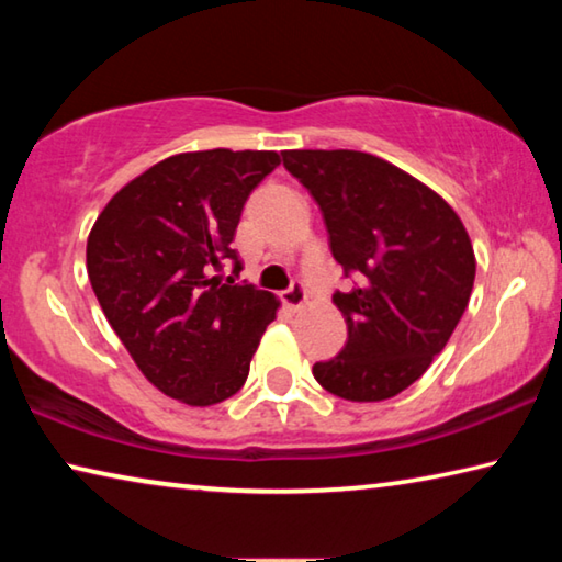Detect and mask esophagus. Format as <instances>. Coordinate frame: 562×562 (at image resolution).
I'll use <instances>...</instances> for the list:
<instances>
[{
	"instance_id": "34e87169",
	"label": "esophagus",
	"mask_w": 562,
	"mask_h": 562,
	"mask_svg": "<svg viewBox=\"0 0 562 562\" xmlns=\"http://www.w3.org/2000/svg\"><path fill=\"white\" fill-rule=\"evenodd\" d=\"M282 302L288 304L290 310H300L304 302H307V290H304V284L297 280V282H292L288 290L282 292Z\"/></svg>"
}]
</instances>
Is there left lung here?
<instances>
[{
	"label": "left lung",
	"instance_id": "8db88e82",
	"mask_svg": "<svg viewBox=\"0 0 562 562\" xmlns=\"http://www.w3.org/2000/svg\"><path fill=\"white\" fill-rule=\"evenodd\" d=\"M282 164L325 217L351 290L335 292L347 345L312 367L347 402L392 398L422 376L469 304L475 258L453 207L361 150H284Z\"/></svg>",
	"mask_w": 562,
	"mask_h": 562
}]
</instances>
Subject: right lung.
Returning a JSON list of instances; mask_svg holds the SVG:
<instances>
[{
	"instance_id": "obj_1",
	"label": "right lung",
	"mask_w": 562,
	"mask_h": 562,
	"mask_svg": "<svg viewBox=\"0 0 562 562\" xmlns=\"http://www.w3.org/2000/svg\"><path fill=\"white\" fill-rule=\"evenodd\" d=\"M274 150H198L160 160L103 207L87 270L103 315L150 384L190 406L237 394L278 300L237 282L231 247ZM227 261L234 274H216Z\"/></svg>"
}]
</instances>
